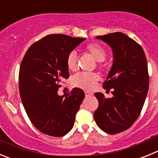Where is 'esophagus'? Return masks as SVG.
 Segmentation results:
<instances>
[{"instance_id":"34e87169","label":"esophagus","mask_w":158,"mask_h":158,"mask_svg":"<svg viewBox=\"0 0 158 158\" xmlns=\"http://www.w3.org/2000/svg\"><path fill=\"white\" fill-rule=\"evenodd\" d=\"M85 96L86 97H89V96H93V93H89V92H85Z\"/></svg>"}]
</instances>
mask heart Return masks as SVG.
<instances>
[{
  "instance_id": "obj_1",
  "label": "heart",
  "mask_w": 158,
  "mask_h": 158,
  "mask_svg": "<svg viewBox=\"0 0 158 158\" xmlns=\"http://www.w3.org/2000/svg\"><path fill=\"white\" fill-rule=\"evenodd\" d=\"M84 51L89 54L98 62L101 68L105 67L104 59L107 56V51L104 47L98 43H89L84 48ZM66 66L70 71H74L77 67V55L75 51H71L66 57ZM99 76L96 73L80 72L72 78L73 85L75 87L90 91L94 89L96 83L98 81Z\"/></svg>"
}]
</instances>
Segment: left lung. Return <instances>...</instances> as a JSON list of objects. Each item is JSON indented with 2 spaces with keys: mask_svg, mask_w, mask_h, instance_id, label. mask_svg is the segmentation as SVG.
<instances>
[{
  "mask_svg": "<svg viewBox=\"0 0 158 158\" xmlns=\"http://www.w3.org/2000/svg\"><path fill=\"white\" fill-rule=\"evenodd\" d=\"M111 47L114 61L103 88L113 96L101 93L94 118L99 127L109 135L129 129L142 111L149 89L147 61L142 47L122 32L96 36Z\"/></svg>",
  "mask_w": 158,
  "mask_h": 158,
  "instance_id": "obj_1",
  "label": "left lung"
}]
</instances>
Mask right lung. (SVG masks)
<instances>
[{"mask_svg":"<svg viewBox=\"0 0 158 158\" xmlns=\"http://www.w3.org/2000/svg\"><path fill=\"white\" fill-rule=\"evenodd\" d=\"M85 39L62 34L43 37L28 48L19 72L22 103L31 123L42 133L62 137L73 128L85 93L74 88L58 96L63 79L69 77L66 57Z\"/></svg>","mask_w":158,"mask_h":158,"instance_id":"obj_1","label":"right lung"}]
</instances>
